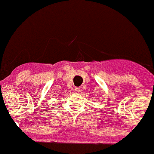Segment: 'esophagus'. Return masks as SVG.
Returning <instances> with one entry per match:
<instances>
[{
    "mask_svg": "<svg viewBox=\"0 0 154 154\" xmlns=\"http://www.w3.org/2000/svg\"><path fill=\"white\" fill-rule=\"evenodd\" d=\"M75 90H76V91L77 92H80L81 91V88H75Z\"/></svg>",
    "mask_w": 154,
    "mask_h": 154,
    "instance_id": "esophagus-1",
    "label": "esophagus"
}]
</instances>
